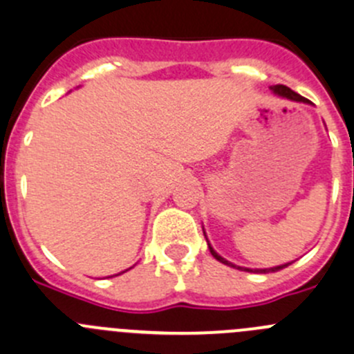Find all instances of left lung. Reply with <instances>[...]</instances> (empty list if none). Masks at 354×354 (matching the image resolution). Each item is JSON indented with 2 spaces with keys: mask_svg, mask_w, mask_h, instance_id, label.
<instances>
[{
  "mask_svg": "<svg viewBox=\"0 0 354 354\" xmlns=\"http://www.w3.org/2000/svg\"><path fill=\"white\" fill-rule=\"evenodd\" d=\"M272 91L277 95V97L287 98V100H290V102H301V104H310V100H306V98L301 97V95H297L296 91H292V90H290V88H287V86H283V84H275V86H272ZM202 230H204V228H202ZM204 235H205V232H204ZM205 240H207V235H205ZM207 245H209V250H211V254H212V256H214V259H218L219 263L226 264V266H232V268L242 270V272H250V273H272V272H279V270L286 268V266H289V264L294 263V261H290V263L280 264V266H273V268H256V270H252V268H243V266H236V264L230 263L228 259H225V257H223V256H219V254L216 252L214 249H212V245H211V243H209V240H207Z\"/></svg>",
  "mask_w": 354,
  "mask_h": 354,
  "instance_id": "8db88e82",
  "label": "left lung"
}]
</instances>
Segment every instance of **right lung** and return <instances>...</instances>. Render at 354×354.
Listing matches in <instances>:
<instances>
[{"mask_svg":"<svg viewBox=\"0 0 354 354\" xmlns=\"http://www.w3.org/2000/svg\"><path fill=\"white\" fill-rule=\"evenodd\" d=\"M131 268H133V266H131ZM131 268H129V270H131ZM126 272H128V270H126ZM121 273H124V272H121ZM121 273H118V275H121ZM118 275H112V277H118ZM109 279H111V277H109Z\"/></svg>","mask_w":354,"mask_h":354,"instance_id":"1","label":"right lung"}]
</instances>
